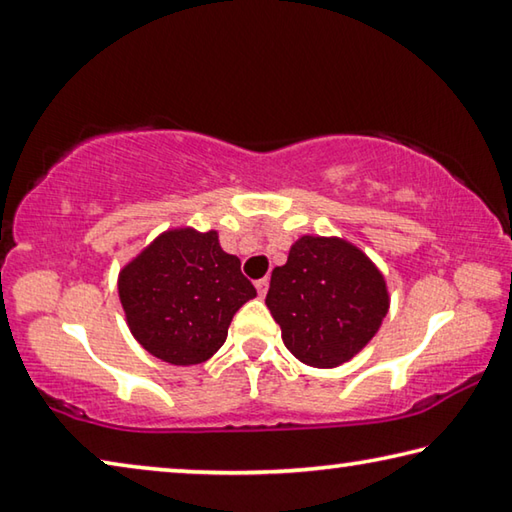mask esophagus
<instances>
[{
	"instance_id": "34e87169",
	"label": "esophagus",
	"mask_w": 512,
	"mask_h": 512,
	"mask_svg": "<svg viewBox=\"0 0 512 512\" xmlns=\"http://www.w3.org/2000/svg\"><path fill=\"white\" fill-rule=\"evenodd\" d=\"M255 289L259 293V298H264L266 291H268V277H262V280H257L255 282Z\"/></svg>"
}]
</instances>
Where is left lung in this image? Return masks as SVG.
Here are the masks:
<instances>
[{"mask_svg":"<svg viewBox=\"0 0 512 512\" xmlns=\"http://www.w3.org/2000/svg\"><path fill=\"white\" fill-rule=\"evenodd\" d=\"M266 307L293 357L336 368L379 332L391 296L361 248L341 237L305 235L291 246L287 264L273 268Z\"/></svg>","mask_w":512,"mask_h":512,"instance_id":"8db88e82","label":"left lung"}]
</instances>
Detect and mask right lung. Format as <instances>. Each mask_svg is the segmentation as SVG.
Returning <instances> with one entry per match:
<instances>
[{
    "instance_id": "obj_1",
    "label": "right lung",
    "mask_w": 512,
    "mask_h": 512,
    "mask_svg": "<svg viewBox=\"0 0 512 512\" xmlns=\"http://www.w3.org/2000/svg\"><path fill=\"white\" fill-rule=\"evenodd\" d=\"M239 266L216 230H164L117 277L135 341L171 366L210 359L225 343L237 309L257 296Z\"/></svg>"
}]
</instances>
